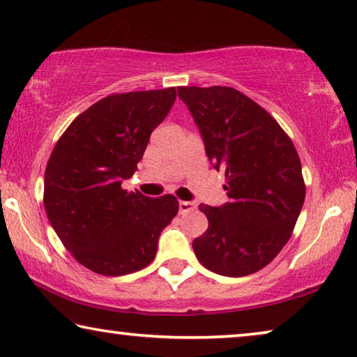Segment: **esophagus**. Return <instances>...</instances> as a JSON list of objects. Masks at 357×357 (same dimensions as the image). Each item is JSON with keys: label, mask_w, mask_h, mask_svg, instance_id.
Returning <instances> with one entry per match:
<instances>
[{"label": "esophagus", "mask_w": 357, "mask_h": 357, "mask_svg": "<svg viewBox=\"0 0 357 357\" xmlns=\"http://www.w3.org/2000/svg\"><path fill=\"white\" fill-rule=\"evenodd\" d=\"M178 209H180V213H186V212L196 209V204H195V202H190V201H180L178 202Z\"/></svg>", "instance_id": "esophagus-1"}]
</instances>
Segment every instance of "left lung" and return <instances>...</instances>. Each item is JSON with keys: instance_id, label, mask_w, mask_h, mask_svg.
Masks as SVG:
<instances>
[{"instance_id": "8db88e82", "label": "left lung", "mask_w": 357, "mask_h": 357, "mask_svg": "<svg viewBox=\"0 0 357 357\" xmlns=\"http://www.w3.org/2000/svg\"><path fill=\"white\" fill-rule=\"evenodd\" d=\"M178 97L225 174L229 202L201 204L209 227L193 241L202 266L241 278L265 268L292 236L306 186L294 142L270 113L227 86H183Z\"/></svg>"}]
</instances>
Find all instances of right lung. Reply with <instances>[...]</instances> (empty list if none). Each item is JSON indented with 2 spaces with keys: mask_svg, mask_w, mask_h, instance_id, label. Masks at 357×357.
I'll return each instance as SVG.
<instances>
[{
  "mask_svg": "<svg viewBox=\"0 0 357 357\" xmlns=\"http://www.w3.org/2000/svg\"><path fill=\"white\" fill-rule=\"evenodd\" d=\"M175 87L112 94L76 116L45 172V209L73 259L103 276H123L155 260L158 239L178 212L172 195L124 190L150 135L167 116Z\"/></svg>",
  "mask_w": 357,
  "mask_h": 357,
  "instance_id": "add662e5",
  "label": "right lung"
}]
</instances>
